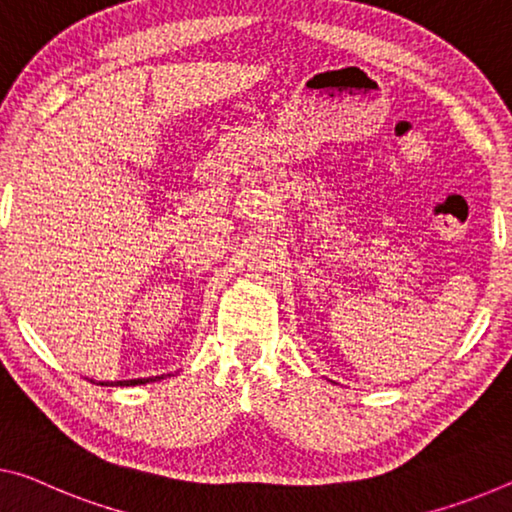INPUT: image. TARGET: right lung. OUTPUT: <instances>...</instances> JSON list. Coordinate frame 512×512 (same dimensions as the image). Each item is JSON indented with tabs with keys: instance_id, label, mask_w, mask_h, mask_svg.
Returning a JSON list of instances; mask_svg holds the SVG:
<instances>
[{
	"instance_id": "add662e5",
	"label": "right lung",
	"mask_w": 512,
	"mask_h": 512,
	"mask_svg": "<svg viewBox=\"0 0 512 512\" xmlns=\"http://www.w3.org/2000/svg\"><path fill=\"white\" fill-rule=\"evenodd\" d=\"M164 375H155V377H137V380H121V382H114L109 384V387H137V384H146V382H155V380H162ZM105 384V382H100ZM107 387V384H105Z\"/></svg>"
}]
</instances>
